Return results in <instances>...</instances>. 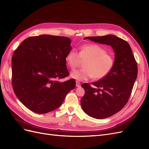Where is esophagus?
<instances>
[{"label":"esophagus","mask_w":149,"mask_h":149,"mask_svg":"<svg viewBox=\"0 0 149 149\" xmlns=\"http://www.w3.org/2000/svg\"><path fill=\"white\" fill-rule=\"evenodd\" d=\"M80 85H81V83L79 81H76V87H79Z\"/></svg>","instance_id":"1"}]
</instances>
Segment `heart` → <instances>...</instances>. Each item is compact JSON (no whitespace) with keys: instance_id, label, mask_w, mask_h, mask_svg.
Masks as SVG:
<instances>
[{"instance_id":"1","label":"heart","mask_w":149,"mask_h":149,"mask_svg":"<svg viewBox=\"0 0 149 149\" xmlns=\"http://www.w3.org/2000/svg\"><path fill=\"white\" fill-rule=\"evenodd\" d=\"M85 60L84 68L74 70L70 76L76 80L84 81L90 78L101 79L109 75L115 66V58L106 49L96 43L83 45L79 53L71 49L67 53L65 60L71 69L78 66L81 60Z\"/></svg>"}]
</instances>
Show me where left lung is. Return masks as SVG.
<instances>
[{"label": "left lung", "mask_w": 149, "mask_h": 149, "mask_svg": "<svg viewBox=\"0 0 149 149\" xmlns=\"http://www.w3.org/2000/svg\"><path fill=\"white\" fill-rule=\"evenodd\" d=\"M94 42L111 46L115 53V66L106 77L92 83L83 84L85 91L81 100L82 109L93 118H109L127 104L137 76V65L129 44L113 35L88 37Z\"/></svg>", "instance_id": "obj_1"}]
</instances>
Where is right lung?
<instances>
[{"instance_id":"add662e5","label":"right lung","mask_w":149,"mask_h":149,"mask_svg":"<svg viewBox=\"0 0 149 149\" xmlns=\"http://www.w3.org/2000/svg\"><path fill=\"white\" fill-rule=\"evenodd\" d=\"M66 37L42 35L26 38L12 58V87L23 104L34 112L45 114L57 109L75 88L70 79L65 58L71 49Z\"/></svg>"}]
</instances>
